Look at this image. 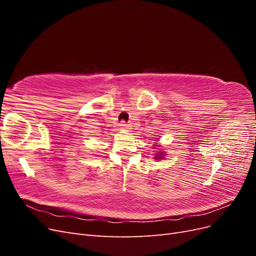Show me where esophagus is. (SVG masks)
<instances>
[{"mask_svg": "<svg viewBox=\"0 0 256 256\" xmlns=\"http://www.w3.org/2000/svg\"><path fill=\"white\" fill-rule=\"evenodd\" d=\"M120 129H124V130H129L130 129V126L128 125V124H126L125 122H122L120 124Z\"/></svg>", "mask_w": 256, "mask_h": 256, "instance_id": "1", "label": "esophagus"}]
</instances>
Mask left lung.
<instances>
[{
	"instance_id": "left-lung-1",
	"label": "left lung",
	"mask_w": 256,
	"mask_h": 256,
	"mask_svg": "<svg viewBox=\"0 0 256 256\" xmlns=\"http://www.w3.org/2000/svg\"><path fill=\"white\" fill-rule=\"evenodd\" d=\"M157 141H158V140H157ZM154 146H158V145H157V143H156V145H154ZM164 156H166L164 152H159L156 154V157H154V158H156L157 160H158V159H164Z\"/></svg>"
}]
</instances>
